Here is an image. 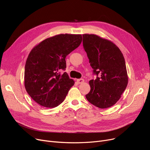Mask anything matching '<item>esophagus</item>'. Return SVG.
<instances>
[{
    "mask_svg": "<svg viewBox=\"0 0 150 150\" xmlns=\"http://www.w3.org/2000/svg\"><path fill=\"white\" fill-rule=\"evenodd\" d=\"M76 81H77V83H78V84H81V83H84V80L83 79H77V80H76Z\"/></svg>",
    "mask_w": 150,
    "mask_h": 150,
    "instance_id": "esophagus-1",
    "label": "esophagus"
}]
</instances>
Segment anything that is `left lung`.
Listing matches in <instances>:
<instances>
[{
	"label": "left lung",
	"instance_id": "obj_1",
	"mask_svg": "<svg viewBox=\"0 0 150 150\" xmlns=\"http://www.w3.org/2000/svg\"><path fill=\"white\" fill-rule=\"evenodd\" d=\"M83 44L96 79L89 83L86 98L101 109L114 105L127 88L128 77L124 57L115 44L96 35H83Z\"/></svg>",
	"mask_w": 150,
	"mask_h": 150
}]
</instances>
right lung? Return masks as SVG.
<instances>
[{"mask_svg": "<svg viewBox=\"0 0 150 150\" xmlns=\"http://www.w3.org/2000/svg\"><path fill=\"white\" fill-rule=\"evenodd\" d=\"M81 35L60 34L47 38L30 52L24 85L28 95L42 106L53 108L64 100L74 81L60 71L66 68V56L80 45Z\"/></svg>", "mask_w": 150, "mask_h": 150, "instance_id": "1", "label": "right lung"}]
</instances>
